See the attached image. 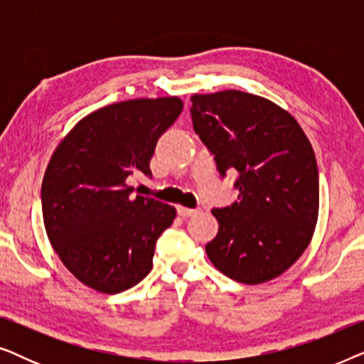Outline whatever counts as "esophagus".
<instances>
[{
    "label": "esophagus",
    "mask_w": 364,
    "mask_h": 364,
    "mask_svg": "<svg viewBox=\"0 0 364 364\" xmlns=\"http://www.w3.org/2000/svg\"><path fill=\"white\" fill-rule=\"evenodd\" d=\"M177 212H178V215H182V217H192V215H197V213L200 212V208H188V207L178 205Z\"/></svg>",
    "instance_id": "34e87169"
}]
</instances>
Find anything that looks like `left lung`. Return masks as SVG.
<instances>
[{
    "label": "left lung",
    "mask_w": 364,
    "mask_h": 364,
    "mask_svg": "<svg viewBox=\"0 0 364 364\" xmlns=\"http://www.w3.org/2000/svg\"><path fill=\"white\" fill-rule=\"evenodd\" d=\"M193 131L222 177L237 172V202L213 208L218 233L205 252L232 280L280 277L306 250L318 220L315 152L300 124L265 97L235 89L191 97Z\"/></svg>",
    "instance_id": "8db88e82"
}]
</instances>
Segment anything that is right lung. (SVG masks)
<instances>
[{"label": "right lung", "mask_w": 364, "mask_h": 364, "mask_svg": "<svg viewBox=\"0 0 364 364\" xmlns=\"http://www.w3.org/2000/svg\"><path fill=\"white\" fill-rule=\"evenodd\" d=\"M178 97L131 99L97 109L59 142L41 186L43 220L64 267L92 290H129L152 270L157 238L176 208L134 197L131 181L152 177L159 137L176 122Z\"/></svg>", "instance_id": "right-lung-1"}]
</instances>
